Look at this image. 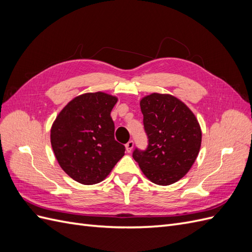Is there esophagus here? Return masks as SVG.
<instances>
[{
	"mask_svg": "<svg viewBox=\"0 0 252 252\" xmlns=\"http://www.w3.org/2000/svg\"><path fill=\"white\" fill-rule=\"evenodd\" d=\"M133 145H134V143H133V141H129L126 145H125V147H126V151L127 152H131V150L133 149Z\"/></svg>",
	"mask_w": 252,
	"mask_h": 252,
	"instance_id": "34e87169",
	"label": "esophagus"
}]
</instances>
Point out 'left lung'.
I'll list each match as a JSON object with an SVG mask.
<instances>
[{
    "label": "left lung",
    "instance_id": "8db88e82",
    "mask_svg": "<svg viewBox=\"0 0 252 252\" xmlns=\"http://www.w3.org/2000/svg\"><path fill=\"white\" fill-rule=\"evenodd\" d=\"M140 106L149 144L146 151L135 149L132 157L149 181L171 185L190 170L199 155L200 123L184 102L169 94L145 95Z\"/></svg>",
    "mask_w": 252,
    "mask_h": 252
}]
</instances>
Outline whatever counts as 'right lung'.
Wrapping results in <instances>:
<instances>
[{
	"instance_id": "obj_1",
	"label": "right lung",
	"mask_w": 252,
	"mask_h": 252,
	"mask_svg": "<svg viewBox=\"0 0 252 252\" xmlns=\"http://www.w3.org/2000/svg\"><path fill=\"white\" fill-rule=\"evenodd\" d=\"M116 95L97 91L75 96L53 121L51 147L57 161L71 179L94 185L108 177L125 155V146L114 140L110 112Z\"/></svg>"
}]
</instances>
